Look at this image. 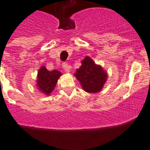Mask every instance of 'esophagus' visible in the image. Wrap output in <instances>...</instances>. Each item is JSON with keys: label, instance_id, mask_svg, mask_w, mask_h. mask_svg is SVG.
Listing matches in <instances>:
<instances>
[{"label": "esophagus", "instance_id": "1", "mask_svg": "<svg viewBox=\"0 0 150 150\" xmlns=\"http://www.w3.org/2000/svg\"><path fill=\"white\" fill-rule=\"evenodd\" d=\"M62 67H63L64 70L66 72H69L70 71V69H71V66L68 65V64L66 63H63L62 64Z\"/></svg>", "mask_w": 150, "mask_h": 150}]
</instances>
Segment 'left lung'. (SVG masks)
I'll list each match as a JSON object with an SVG mask.
<instances>
[{
  "label": "left lung",
  "mask_w": 150,
  "mask_h": 150,
  "mask_svg": "<svg viewBox=\"0 0 150 150\" xmlns=\"http://www.w3.org/2000/svg\"><path fill=\"white\" fill-rule=\"evenodd\" d=\"M81 63L82 65L76 70L75 76L83 89L91 93L100 92L107 81V72L101 66L96 64L89 57H86Z\"/></svg>",
  "instance_id": "left-lung-1"
}]
</instances>
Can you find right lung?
<instances>
[{
  "mask_svg": "<svg viewBox=\"0 0 150 150\" xmlns=\"http://www.w3.org/2000/svg\"><path fill=\"white\" fill-rule=\"evenodd\" d=\"M61 73L57 70L48 71L45 66H42L38 71L36 86L38 89L45 95H50L56 86Z\"/></svg>",
  "mask_w": 150,
  "mask_h": 150,
  "instance_id": "add662e5",
  "label": "right lung"
}]
</instances>
